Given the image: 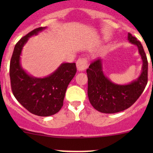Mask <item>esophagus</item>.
I'll return each mask as SVG.
<instances>
[{
  "mask_svg": "<svg viewBox=\"0 0 153 153\" xmlns=\"http://www.w3.org/2000/svg\"><path fill=\"white\" fill-rule=\"evenodd\" d=\"M76 67L78 72H83L87 68V61L86 58L78 59L76 62Z\"/></svg>",
  "mask_w": 153,
  "mask_h": 153,
  "instance_id": "esophagus-1",
  "label": "esophagus"
}]
</instances>
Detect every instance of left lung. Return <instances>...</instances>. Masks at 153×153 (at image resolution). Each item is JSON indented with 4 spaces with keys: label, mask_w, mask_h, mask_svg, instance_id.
Segmentation results:
<instances>
[{
    "label": "left lung",
    "mask_w": 153,
    "mask_h": 153,
    "mask_svg": "<svg viewBox=\"0 0 153 153\" xmlns=\"http://www.w3.org/2000/svg\"><path fill=\"white\" fill-rule=\"evenodd\" d=\"M127 39L138 47L142 60L141 72L136 79L127 84L113 83L104 75L101 59L92 62L86 69L89 102L103 113H116L129 108L142 94L147 84L148 62L142 45L130 33H128Z\"/></svg>",
    "instance_id": "1"
}]
</instances>
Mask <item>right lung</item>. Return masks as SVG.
Listing matches in <instances>:
<instances>
[{
  "label": "right lung",
  "instance_id": "obj_1",
  "mask_svg": "<svg viewBox=\"0 0 153 153\" xmlns=\"http://www.w3.org/2000/svg\"><path fill=\"white\" fill-rule=\"evenodd\" d=\"M47 27L35 29L16 44L10 61V75L14 96L29 112L38 116L55 115L63 106L67 86L76 73L75 63H63L44 78L29 75L23 69L21 55L29 38Z\"/></svg>",
  "mask_w": 153,
  "mask_h": 153
}]
</instances>
